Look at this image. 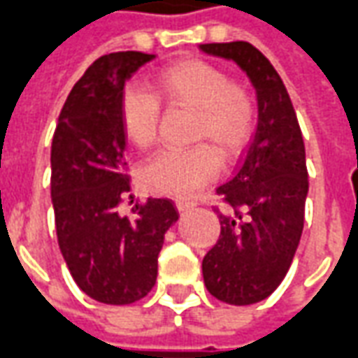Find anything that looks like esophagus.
Returning <instances> with one entry per match:
<instances>
[{"label": "esophagus", "mask_w": 358, "mask_h": 358, "mask_svg": "<svg viewBox=\"0 0 358 358\" xmlns=\"http://www.w3.org/2000/svg\"><path fill=\"white\" fill-rule=\"evenodd\" d=\"M175 206H177V210L185 212V210H191V208L196 206V202H194V200H177Z\"/></svg>", "instance_id": "1"}]
</instances>
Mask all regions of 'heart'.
Returning a JSON list of instances; mask_svg holds the SVG:
<instances>
[{
    "label": "heart",
    "instance_id": "obj_1",
    "mask_svg": "<svg viewBox=\"0 0 358 358\" xmlns=\"http://www.w3.org/2000/svg\"><path fill=\"white\" fill-rule=\"evenodd\" d=\"M159 94L141 85L121 92L119 117L127 138L136 148H150L158 141L162 102L189 108L191 148H167L152 156L143 169L144 185L167 196H191L217 177L222 159H235L250 143L256 127V100L245 83L233 80L227 71L202 57H187L162 67L152 77Z\"/></svg>",
    "mask_w": 358,
    "mask_h": 358
}]
</instances>
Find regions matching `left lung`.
<instances>
[{"label":"left lung","mask_w":358,"mask_h":358,"mask_svg":"<svg viewBox=\"0 0 358 358\" xmlns=\"http://www.w3.org/2000/svg\"><path fill=\"white\" fill-rule=\"evenodd\" d=\"M247 71L258 96V127L239 167L215 192L220 237L202 260L208 291L227 305H252L285 278L305 225L308 192L305 143L283 80L248 42L200 44Z\"/></svg>","instance_id":"1"}]
</instances>
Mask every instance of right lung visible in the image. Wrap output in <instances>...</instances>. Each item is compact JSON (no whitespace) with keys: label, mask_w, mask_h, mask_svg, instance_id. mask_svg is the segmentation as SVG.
Masks as SVG:
<instances>
[{"label":"right lung","mask_w":358,"mask_h":358,"mask_svg":"<svg viewBox=\"0 0 358 358\" xmlns=\"http://www.w3.org/2000/svg\"><path fill=\"white\" fill-rule=\"evenodd\" d=\"M152 53L113 52L78 78L52 141L55 231L73 280L106 305H131L152 291L164 235L177 222L169 199H146L119 214L131 191L119 100Z\"/></svg>","instance_id":"1"}]
</instances>
